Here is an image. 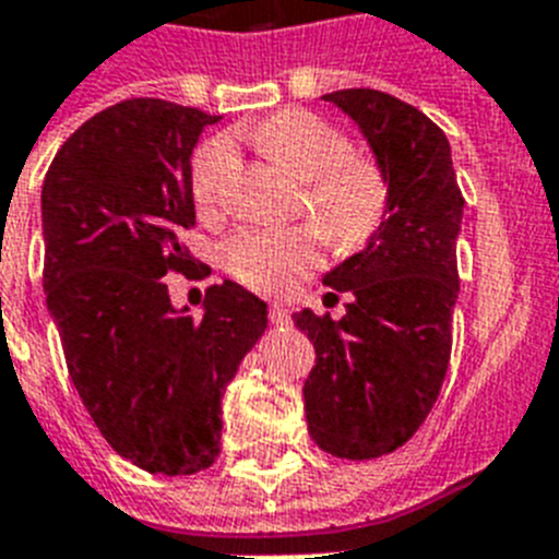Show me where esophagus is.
<instances>
[{
	"label": "esophagus",
	"mask_w": 559,
	"mask_h": 559,
	"mask_svg": "<svg viewBox=\"0 0 559 559\" xmlns=\"http://www.w3.org/2000/svg\"><path fill=\"white\" fill-rule=\"evenodd\" d=\"M270 321H272V324H275V326L289 324L287 310H284V307H281V304H272V307H270Z\"/></svg>",
	"instance_id": "esophagus-1"
}]
</instances>
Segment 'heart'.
I'll list each match as a JSON object with an SVG mask.
<instances>
[{
    "label": "heart",
    "mask_w": 559,
    "mask_h": 559,
    "mask_svg": "<svg viewBox=\"0 0 559 559\" xmlns=\"http://www.w3.org/2000/svg\"><path fill=\"white\" fill-rule=\"evenodd\" d=\"M261 148L307 183L304 206L326 243L356 249L373 238L388 212V180L367 157L350 154L342 131L310 111H281L249 131ZM235 166L233 143L209 140L192 160V194L201 206L217 201ZM226 270L252 289L278 293L310 272L319 243L310 229H243L221 249Z\"/></svg>",
    "instance_id": "obj_1"
}]
</instances>
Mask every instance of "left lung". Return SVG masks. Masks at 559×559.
<instances>
[{
	"instance_id": "8db88e82",
	"label": "left lung",
	"mask_w": 559,
	"mask_h": 559,
	"mask_svg": "<svg viewBox=\"0 0 559 559\" xmlns=\"http://www.w3.org/2000/svg\"><path fill=\"white\" fill-rule=\"evenodd\" d=\"M321 99L342 108L367 140L388 180V212L365 249L324 275L326 287L353 298L342 319L293 316L316 347L304 411L321 451L376 460L419 430L442 390L465 201L451 143L419 108L373 88Z\"/></svg>"
}]
</instances>
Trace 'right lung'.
I'll return each mask as SVG.
<instances>
[{"instance_id": "1", "label": "right lung", "mask_w": 559, "mask_h": 559, "mask_svg": "<svg viewBox=\"0 0 559 559\" xmlns=\"http://www.w3.org/2000/svg\"><path fill=\"white\" fill-rule=\"evenodd\" d=\"M221 117L126 99L83 122L43 183L45 304L68 373L106 442L148 474L186 476L221 453V399L266 330V304L235 281L203 312L175 307L189 272L192 152Z\"/></svg>"}]
</instances>
